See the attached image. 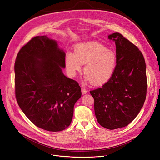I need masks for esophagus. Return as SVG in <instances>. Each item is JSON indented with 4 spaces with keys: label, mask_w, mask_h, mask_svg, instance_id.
Here are the masks:
<instances>
[{
    "label": "esophagus",
    "mask_w": 160,
    "mask_h": 160,
    "mask_svg": "<svg viewBox=\"0 0 160 160\" xmlns=\"http://www.w3.org/2000/svg\"><path fill=\"white\" fill-rule=\"evenodd\" d=\"M82 94H86V93H88V90L86 89V88H85L84 87H82Z\"/></svg>",
    "instance_id": "obj_1"
}]
</instances>
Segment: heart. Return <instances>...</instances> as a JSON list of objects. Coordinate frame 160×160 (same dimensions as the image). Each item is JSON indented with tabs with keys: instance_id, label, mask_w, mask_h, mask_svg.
Wrapping results in <instances>:
<instances>
[{
	"instance_id": "b5f03b06",
	"label": "heart",
	"mask_w": 160,
	"mask_h": 160,
	"mask_svg": "<svg viewBox=\"0 0 160 160\" xmlns=\"http://www.w3.org/2000/svg\"><path fill=\"white\" fill-rule=\"evenodd\" d=\"M115 52L97 42L76 44L74 53L68 52L65 58L67 70L71 76L82 70L85 65V80L94 85H102L112 77L116 65Z\"/></svg>"
}]
</instances>
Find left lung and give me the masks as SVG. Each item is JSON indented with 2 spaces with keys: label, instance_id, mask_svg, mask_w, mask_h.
<instances>
[{
  "label": "left lung",
  "instance_id": "8db88e82",
  "mask_svg": "<svg viewBox=\"0 0 160 160\" xmlns=\"http://www.w3.org/2000/svg\"><path fill=\"white\" fill-rule=\"evenodd\" d=\"M108 38L115 42L116 65L111 78L90 91L97 122L108 129L128 126L139 113L147 96L146 63L142 52L122 34Z\"/></svg>",
  "mask_w": 160,
  "mask_h": 160
}]
</instances>
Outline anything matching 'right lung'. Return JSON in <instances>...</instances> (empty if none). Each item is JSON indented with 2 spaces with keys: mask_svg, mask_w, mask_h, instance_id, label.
<instances>
[{
  "mask_svg": "<svg viewBox=\"0 0 160 160\" xmlns=\"http://www.w3.org/2000/svg\"><path fill=\"white\" fill-rule=\"evenodd\" d=\"M65 53L57 42L35 37L19 51L15 61L18 105L36 126L61 131L71 123L74 106L82 95L78 83L65 76Z\"/></svg>",
  "mask_w": 160,
  "mask_h": 160,
  "instance_id": "obj_1",
  "label": "right lung"
}]
</instances>
